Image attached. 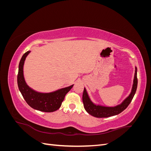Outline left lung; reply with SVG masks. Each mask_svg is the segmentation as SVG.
Returning a JSON list of instances; mask_svg holds the SVG:
<instances>
[{"instance_id":"8db88e82","label":"left lung","mask_w":151,"mask_h":151,"mask_svg":"<svg viewBox=\"0 0 151 151\" xmlns=\"http://www.w3.org/2000/svg\"><path fill=\"white\" fill-rule=\"evenodd\" d=\"M137 67H135V72L134 79V84L132 86L131 93L124 101L120 104L117 105L114 107H106L99 106V105H96L92 101L89 97L87 93L86 88L84 89V92L83 94V101L84 104V107L86 111L91 115H92L96 118H107L109 116H115L118 115L122 113L123 110L128 107L129 104L131 103L132 99H133L135 94L137 88Z\"/></svg>"}]
</instances>
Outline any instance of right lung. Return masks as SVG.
Returning <instances> with one entry per match:
<instances>
[{
	"label": "right lung",
	"instance_id": "right-lung-1",
	"mask_svg": "<svg viewBox=\"0 0 151 151\" xmlns=\"http://www.w3.org/2000/svg\"><path fill=\"white\" fill-rule=\"evenodd\" d=\"M30 51L22 55L19 64L17 74V85L21 94L29 106L36 110L43 112H53L60 108L66 94L74 85L58 89L49 93H38L30 88L26 84L23 76V65L27 55Z\"/></svg>",
	"mask_w": 151,
	"mask_h": 151
}]
</instances>
